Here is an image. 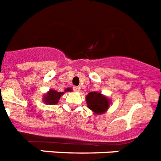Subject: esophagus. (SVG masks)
I'll return each instance as SVG.
<instances>
[{
  "label": "esophagus",
  "mask_w": 161,
  "mask_h": 161,
  "mask_svg": "<svg viewBox=\"0 0 161 161\" xmlns=\"http://www.w3.org/2000/svg\"><path fill=\"white\" fill-rule=\"evenodd\" d=\"M73 90L75 92H80V88L78 87V86H75V87H73Z\"/></svg>",
  "instance_id": "esophagus-1"
}]
</instances>
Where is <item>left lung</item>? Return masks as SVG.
Returning <instances> with one entry per match:
<instances>
[{
    "instance_id": "obj_1",
    "label": "left lung",
    "mask_w": 161,
    "mask_h": 161,
    "mask_svg": "<svg viewBox=\"0 0 161 161\" xmlns=\"http://www.w3.org/2000/svg\"><path fill=\"white\" fill-rule=\"evenodd\" d=\"M86 99L88 108L96 115H101L107 112L112 104V100L100 92H90L86 95Z\"/></svg>"
}]
</instances>
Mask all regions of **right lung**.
<instances>
[{
	"instance_id": "add662e5",
	"label": "right lung",
	"mask_w": 161,
	"mask_h": 161,
	"mask_svg": "<svg viewBox=\"0 0 161 161\" xmlns=\"http://www.w3.org/2000/svg\"><path fill=\"white\" fill-rule=\"evenodd\" d=\"M72 89L71 88H67L64 92H71ZM64 92H58L55 90H49V91L45 94L43 95V99L42 101L44 103L47 104V105H55L58 103L61 96L64 94Z\"/></svg>"
}]
</instances>
